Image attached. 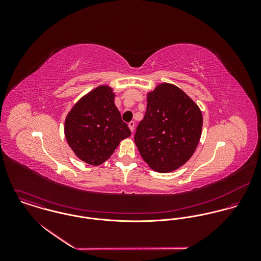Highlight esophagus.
<instances>
[{
    "label": "esophagus",
    "instance_id": "1",
    "mask_svg": "<svg viewBox=\"0 0 261 261\" xmlns=\"http://www.w3.org/2000/svg\"><path fill=\"white\" fill-rule=\"evenodd\" d=\"M128 127H129L130 132H132V133H134V129H135V122H134V121L128 122Z\"/></svg>",
    "mask_w": 261,
    "mask_h": 261
}]
</instances>
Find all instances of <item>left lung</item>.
I'll list each match as a JSON object with an SVG mask.
<instances>
[{"label":"left lung","mask_w":261,"mask_h":261,"mask_svg":"<svg viewBox=\"0 0 261 261\" xmlns=\"http://www.w3.org/2000/svg\"><path fill=\"white\" fill-rule=\"evenodd\" d=\"M202 126L197 103L178 86L164 82L147 93V111L137 127L135 143L151 170L170 173L193 155Z\"/></svg>","instance_id":"1"}]
</instances>
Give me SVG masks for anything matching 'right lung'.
Masks as SVG:
<instances>
[{"mask_svg":"<svg viewBox=\"0 0 261 261\" xmlns=\"http://www.w3.org/2000/svg\"><path fill=\"white\" fill-rule=\"evenodd\" d=\"M114 97L111 86L99 85L83 95L66 115L65 139L75 155L88 165L103 164L130 136Z\"/></svg>","mask_w":261,"mask_h":261,"instance_id":"add662e5","label":"right lung"}]
</instances>
